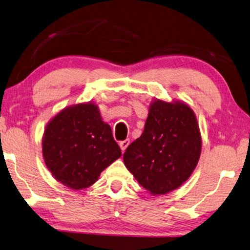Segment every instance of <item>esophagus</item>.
Listing matches in <instances>:
<instances>
[{
	"label": "esophagus",
	"instance_id": "obj_1",
	"mask_svg": "<svg viewBox=\"0 0 250 250\" xmlns=\"http://www.w3.org/2000/svg\"><path fill=\"white\" fill-rule=\"evenodd\" d=\"M129 143H130V141L128 140H125V141H122V142H120V147H121V149L123 150V152H124V150L127 148V146L129 145Z\"/></svg>",
	"mask_w": 250,
	"mask_h": 250
}]
</instances>
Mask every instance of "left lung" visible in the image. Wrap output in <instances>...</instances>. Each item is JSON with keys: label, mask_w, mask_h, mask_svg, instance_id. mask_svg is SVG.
<instances>
[{"label": "left lung", "mask_w": 250, "mask_h": 250, "mask_svg": "<svg viewBox=\"0 0 250 250\" xmlns=\"http://www.w3.org/2000/svg\"><path fill=\"white\" fill-rule=\"evenodd\" d=\"M202 152L197 118L182 101L154 100L144 132L124 153V164L153 196L165 195L185 183Z\"/></svg>", "instance_id": "obj_1"}]
</instances>
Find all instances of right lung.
I'll return each mask as SVG.
<instances>
[{
    "label": "right lung",
    "mask_w": 250,
    "mask_h": 250,
    "mask_svg": "<svg viewBox=\"0 0 250 250\" xmlns=\"http://www.w3.org/2000/svg\"><path fill=\"white\" fill-rule=\"evenodd\" d=\"M42 152L53 177L75 190L92 186L122 156L110 126L92 102L65 107L47 123Z\"/></svg>",
    "instance_id": "right-lung-1"
}]
</instances>
